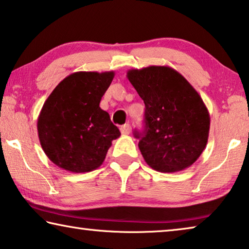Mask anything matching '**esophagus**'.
<instances>
[{"label":"esophagus","mask_w":249,"mask_h":249,"mask_svg":"<svg viewBox=\"0 0 249 249\" xmlns=\"http://www.w3.org/2000/svg\"><path fill=\"white\" fill-rule=\"evenodd\" d=\"M120 129L123 135H128L129 132H131V126H129V124H124L123 126H121Z\"/></svg>","instance_id":"esophagus-1"}]
</instances>
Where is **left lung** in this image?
Instances as JSON below:
<instances>
[{"mask_svg": "<svg viewBox=\"0 0 249 249\" xmlns=\"http://www.w3.org/2000/svg\"><path fill=\"white\" fill-rule=\"evenodd\" d=\"M127 78L145 104V131L135 132L148 166L184 171L206 147L211 117L197 90L169 66L128 70Z\"/></svg>", "mask_w": 249, "mask_h": 249, "instance_id": "1", "label": "left lung"}]
</instances>
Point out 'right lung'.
Segmentation results:
<instances>
[{"label":"right lung","mask_w":249,"mask_h":249,"mask_svg":"<svg viewBox=\"0 0 249 249\" xmlns=\"http://www.w3.org/2000/svg\"><path fill=\"white\" fill-rule=\"evenodd\" d=\"M114 72L69 75L47 97L37 118L38 140L46 156L65 171L92 172L103 164L121 133L100 107Z\"/></svg>","instance_id":"right-lung-1"}]
</instances>
